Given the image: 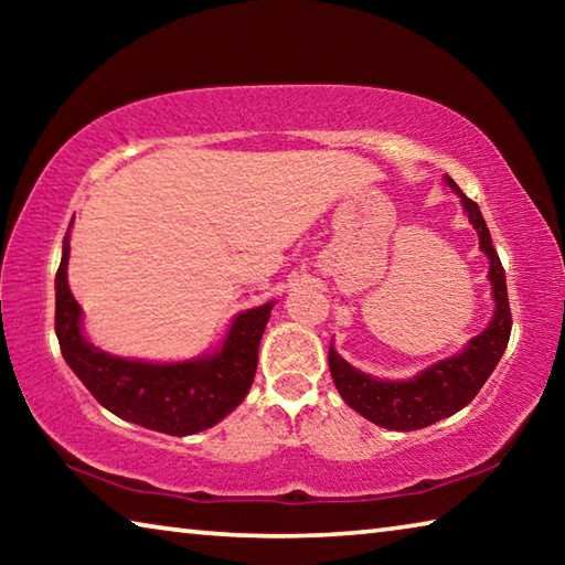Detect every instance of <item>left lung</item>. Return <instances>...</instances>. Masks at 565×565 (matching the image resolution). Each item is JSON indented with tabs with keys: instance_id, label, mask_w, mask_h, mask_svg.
Instances as JSON below:
<instances>
[{
	"instance_id": "obj_1",
	"label": "left lung",
	"mask_w": 565,
	"mask_h": 565,
	"mask_svg": "<svg viewBox=\"0 0 565 565\" xmlns=\"http://www.w3.org/2000/svg\"><path fill=\"white\" fill-rule=\"evenodd\" d=\"M446 184L461 199L468 222L476 228L478 246L489 256V281L493 296V317L478 337L454 356L441 359L418 371L416 376L404 381L376 379L353 369L347 359H341L333 341L329 347V369L341 398L369 418L371 424L391 428V431H418L436 424V420L454 416L473 401L486 379L493 374L495 363L501 361L511 337V309L505 294V274L499 254L491 244L489 226H486L481 209L471 202L451 177H444Z\"/></svg>"
}]
</instances>
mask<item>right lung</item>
Here are the masks:
<instances>
[{"instance_id":"add662e5","label":"right lung","mask_w":565,"mask_h":565,"mask_svg":"<svg viewBox=\"0 0 565 565\" xmlns=\"http://www.w3.org/2000/svg\"><path fill=\"white\" fill-rule=\"evenodd\" d=\"M70 228L54 279V329L64 361L89 394L114 416L169 436L206 431L232 414L254 384L262 333L274 301L236 313L224 341L202 356L167 363L114 356L84 337L82 306L66 281Z\"/></svg>"}]
</instances>
